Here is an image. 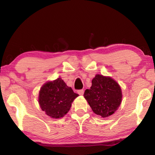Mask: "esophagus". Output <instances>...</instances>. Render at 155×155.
Masks as SVG:
<instances>
[{
    "label": "esophagus",
    "mask_w": 155,
    "mask_h": 155,
    "mask_svg": "<svg viewBox=\"0 0 155 155\" xmlns=\"http://www.w3.org/2000/svg\"><path fill=\"white\" fill-rule=\"evenodd\" d=\"M77 92L79 95H83V93H84V90H78L77 91Z\"/></svg>",
    "instance_id": "1"
}]
</instances>
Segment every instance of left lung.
<instances>
[{
  "label": "left lung",
  "mask_w": 155,
  "mask_h": 155,
  "mask_svg": "<svg viewBox=\"0 0 155 155\" xmlns=\"http://www.w3.org/2000/svg\"><path fill=\"white\" fill-rule=\"evenodd\" d=\"M83 96L96 114L107 117L119 107L122 92L119 85L112 78L97 74L90 89L85 90Z\"/></svg>",
  "instance_id": "left-lung-1"
}]
</instances>
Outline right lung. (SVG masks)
<instances>
[{
  "label": "right lung",
  "mask_w": 155,
  "mask_h": 155,
  "mask_svg": "<svg viewBox=\"0 0 155 155\" xmlns=\"http://www.w3.org/2000/svg\"><path fill=\"white\" fill-rule=\"evenodd\" d=\"M78 96L61 78H58L43 85L39 92L38 102L47 115L58 119L67 114Z\"/></svg>",
  "instance_id": "obj_1"
}]
</instances>
